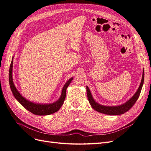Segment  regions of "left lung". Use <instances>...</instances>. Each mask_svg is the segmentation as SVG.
<instances>
[{
    "instance_id": "obj_1",
    "label": "left lung",
    "mask_w": 151,
    "mask_h": 151,
    "mask_svg": "<svg viewBox=\"0 0 151 151\" xmlns=\"http://www.w3.org/2000/svg\"><path fill=\"white\" fill-rule=\"evenodd\" d=\"M144 71H143L142 74V78L141 83L139 89L137 91L135 94L132 96V98L129 99V101L126 102L125 104L120 105V106H102L98 104L96 102H95L94 99L93 98L92 95L90 92V90L88 88V87H86L87 89V95H88V98L89 100V102L91 104V106L94 109L97 111L99 113L106 114V115H122V114L125 113V112L128 111L129 109L134 106L137 100L138 99L142 88L144 84Z\"/></svg>"
}]
</instances>
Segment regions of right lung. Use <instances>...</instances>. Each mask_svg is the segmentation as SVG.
Wrapping results in <instances>:
<instances>
[{"label":"right lung","mask_w":151,"mask_h":151,"mask_svg":"<svg viewBox=\"0 0 151 151\" xmlns=\"http://www.w3.org/2000/svg\"><path fill=\"white\" fill-rule=\"evenodd\" d=\"M12 63L13 61L12 60L9 68L10 87L14 96L16 98V99L20 103L21 105H22V106H24V108H25L26 109H28V110L31 113L37 115H50V114H52L58 111L65 101L66 96V89L68 85L71 83V81H72V78L68 80L66 83V84L64 85V86H63L61 96L57 101L52 104H36L33 102H30L27 99H26L23 96H22L21 94L19 93V91H18L16 88L12 81Z\"/></svg>","instance_id":"obj_1"}]
</instances>
